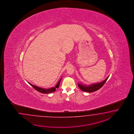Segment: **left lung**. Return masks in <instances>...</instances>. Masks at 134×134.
I'll list each match as a JSON object with an SVG mask.
<instances>
[{"mask_svg":"<svg viewBox=\"0 0 134 134\" xmlns=\"http://www.w3.org/2000/svg\"><path fill=\"white\" fill-rule=\"evenodd\" d=\"M108 77H107L105 80L101 82L98 83L91 84L88 86L82 85L81 84H78V86L79 88H80V90H82V91H85L87 92H92L96 91L97 90H99L100 88H101L104 85V83L106 82Z\"/></svg>","mask_w":134,"mask_h":134,"instance_id":"1","label":"left lung"}]
</instances>
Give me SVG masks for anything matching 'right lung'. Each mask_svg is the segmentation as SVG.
I'll return each instance as SVG.
<instances>
[{"label":"right lung","instance_id":"obj_1","mask_svg":"<svg viewBox=\"0 0 134 134\" xmlns=\"http://www.w3.org/2000/svg\"><path fill=\"white\" fill-rule=\"evenodd\" d=\"M61 79H62V78L60 79V80L58 82L57 85L55 86V87H53V88H48V89H44V88H41L38 87H37L36 86L34 85L31 84L30 83H28L30 85H31L37 91L40 92H41L42 93L46 94V93H51V92H53L55 91L57 88H58L59 87V84H60V81H61Z\"/></svg>","mask_w":134,"mask_h":134}]
</instances>
